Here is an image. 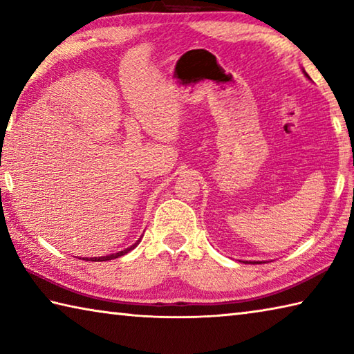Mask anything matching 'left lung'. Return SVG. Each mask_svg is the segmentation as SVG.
Instances as JSON below:
<instances>
[{"mask_svg":"<svg viewBox=\"0 0 354 354\" xmlns=\"http://www.w3.org/2000/svg\"><path fill=\"white\" fill-rule=\"evenodd\" d=\"M304 73H305V71H304ZM305 75L308 77V74H306V73H305ZM249 263H261V261H249Z\"/></svg>","mask_w":354,"mask_h":354,"instance_id":"obj_1","label":"left lung"}]
</instances>
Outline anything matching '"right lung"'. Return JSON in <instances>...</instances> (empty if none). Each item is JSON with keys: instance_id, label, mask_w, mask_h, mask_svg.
Here are the masks:
<instances>
[{"instance_id": "add662e5", "label": "right lung", "mask_w": 354, "mask_h": 354, "mask_svg": "<svg viewBox=\"0 0 354 354\" xmlns=\"http://www.w3.org/2000/svg\"><path fill=\"white\" fill-rule=\"evenodd\" d=\"M140 240H138L136 243L133 244V246H130V248H127V249H124V250H120V252H118V254H111V255H106V257H94V259H83V260H86V261H106V260H113V259H118V257H122V255H125V254H128L130 252V250H133L134 248L138 246V243H139Z\"/></svg>"}]
</instances>
